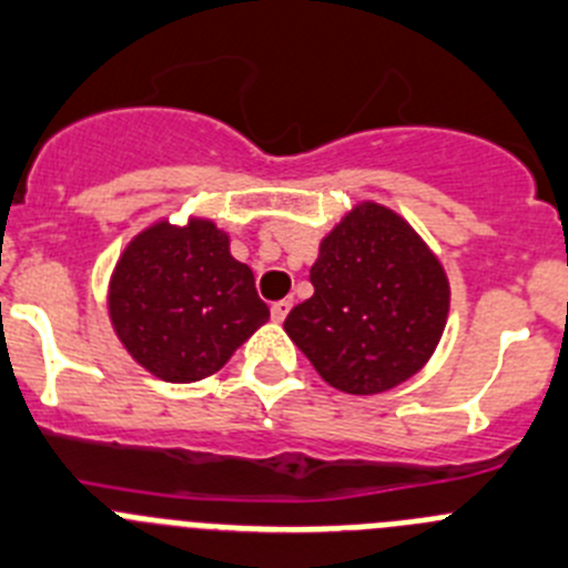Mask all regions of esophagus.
Listing matches in <instances>:
<instances>
[{"label": "esophagus", "instance_id": "1", "mask_svg": "<svg viewBox=\"0 0 568 568\" xmlns=\"http://www.w3.org/2000/svg\"><path fill=\"white\" fill-rule=\"evenodd\" d=\"M291 311V300H280V303L272 305V320L274 322H283Z\"/></svg>", "mask_w": 568, "mask_h": 568}]
</instances>
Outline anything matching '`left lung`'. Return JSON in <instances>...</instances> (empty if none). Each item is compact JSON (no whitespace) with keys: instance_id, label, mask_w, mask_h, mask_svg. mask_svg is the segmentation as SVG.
<instances>
[{"instance_id":"1","label":"left lung","mask_w":568,"mask_h":568,"mask_svg":"<svg viewBox=\"0 0 568 568\" xmlns=\"http://www.w3.org/2000/svg\"><path fill=\"white\" fill-rule=\"evenodd\" d=\"M311 285L314 296L285 316V334L342 393L373 396L407 382L447 325L444 265L382 203H359L322 237Z\"/></svg>"}]
</instances>
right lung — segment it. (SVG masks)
Listing matches in <instances>:
<instances>
[{"instance_id":"add662e5","label":"right lung","mask_w":568,"mask_h":568,"mask_svg":"<svg viewBox=\"0 0 568 568\" xmlns=\"http://www.w3.org/2000/svg\"><path fill=\"white\" fill-rule=\"evenodd\" d=\"M106 308L132 359L175 385L221 371L268 320L252 268L203 217L186 226L158 221L135 234L115 263Z\"/></svg>"}]
</instances>
